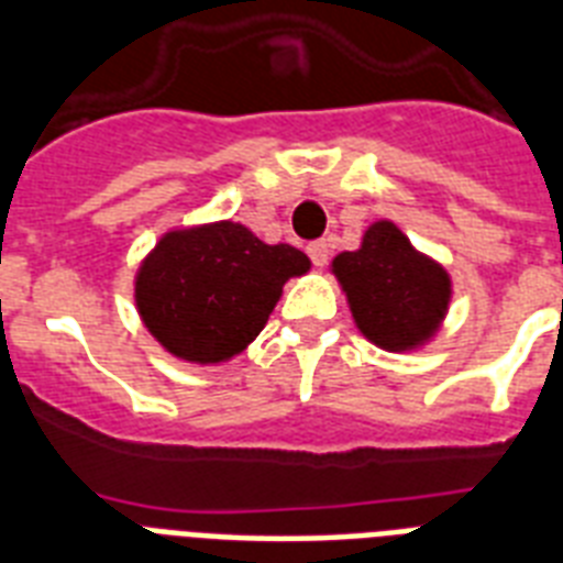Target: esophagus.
I'll use <instances>...</instances> for the list:
<instances>
[{"label": "esophagus", "instance_id": "34e87169", "mask_svg": "<svg viewBox=\"0 0 563 563\" xmlns=\"http://www.w3.org/2000/svg\"><path fill=\"white\" fill-rule=\"evenodd\" d=\"M309 260H312V265L316 268H321V265H327V260H330V242L327 239H318V242H312V245L307 247Z\"/></svg>", "mask_w": 563, "mask_h": 563}]
</instances>
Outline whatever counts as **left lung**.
<instances>
[{"instance_id":"obj_1","label":"left lung","mask_w":563,"mask_h":563,"mask_svg":"<svg viewBox=\"0 0 563 563\" xmlns=\"http://www.w3.org/2000/svg\"><path fill=\"white\" fill-rule=\"evenodd\" d=\"M353 321L383 351H411L435 335L450 303V277L418 254L391 221L365 230L360 251L333 260Z\"/></svg>"}]
</instances>
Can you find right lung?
<instances>
[{"label":"right lung","instance_id":"obj_1","mask_svg":"<svg viewBox=\"0 0 563 563\" xmlns=\"http://www.w3.org/2000/svg\"><path fill=\"white\" fill-rule=\"evenodd\" d=\"M309 272L291 245H265L245 224L216 221L172 230L136 274V309L148 333L178 360L212 365L254 342L283 283Z\"/></svg>","mask_w":563,"mask_h":563}]
</instances>
